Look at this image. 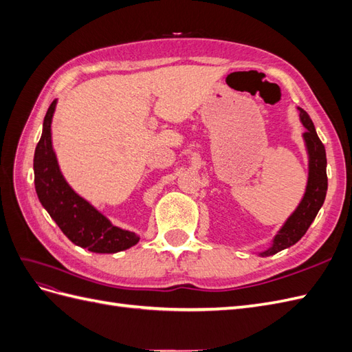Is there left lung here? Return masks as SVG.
<instances>
[{"label":"left lung","mask_w":352,"mask_h":352,"mask_svg":"<svg viewBox=\"0 0 352 352\" xmlns=\"http://www.w3.org/2000/svg\"><path fill=\"white\" fill-rule=\"evenodd\" d=\"M298 110H300L301 123L307 129L302 133L308 154V180L305 194L300 204H298L296 210L287 217L280 230L276 233L272 247L260 252L261 257H269V255L292 247L294 243L300 241L314 221L318 210L322 208L327 192V162L324 145L322 144L320 138L317 136L316 127L310 119V116L300 107H298Z\"/></svg>","instance_id":"8db88e82"}]
</instances>
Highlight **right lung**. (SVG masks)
Instances as JSON below:
<instances>
[{
    "mask_svg": "<svg viewBox=\"0 0 352 352\" xmlns=\"http://www.w3.org/2000/svg\"><path fill=\"white\" fill-rule=\"evenodd\" d=\"M57 100L51 102L42 124V135L34 157L35 189L51 219L61 232L80 248L98 254H114L140 242L135 232L114 226L104 214L92 207L70 188L61 175L51 141V122Z\"/></svg>",
    "mask_w": 352,
    "mask_h": 352,
    "instance_id": "add662e5",
    "label": "right lung"
}]
</instances>
